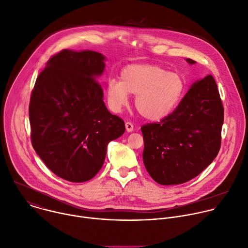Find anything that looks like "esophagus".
<instances>
[{"label":"esophagus","instance_id":"1","mask_svg":"<svg viewBox=\"0 0 248 248\" xmlns=\"http://www.w3.org/2000/svg\"><path fill=\"white\" fill-rule=\"evenodd\" d=\"M125 127H126L127 132H133L134 131V125L131 122H126Z\"/></svg>","mask_w":248,"mask_h":248}]
</instances>
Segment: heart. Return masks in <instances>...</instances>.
<instances>
[{"label":"heart","instance_id":"obj_1","mask_svg":"<svg viewBox=\"0 0 248 248\" xmlns=\"http://www.w3.org/2000/svg\"><path fill=\"white\" fill-rule=\"evenodd\" d=\"M186 92L183 76L168 72L155 64H132L120 74V81L108 82L106 93L113 112H120L128 105L129 94H135V107L144 119L160 121L180 105Z\"/></svg>","mask_w":248,"mask_h":248}]
</instances>
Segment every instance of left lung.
Returning a JSON list of instances; mask_svg holds the SVG:
<instances>
[{"instance_id": "1", "label": "left lung", "mask_w": 248, "mask_h": 248, "mask_svg": "<svg viewBox=\"0 0 248 248\" xmlns=\"http://www.w3.org/2000/svg\"><path fill=\"white\" fill-rule=\"evenodd\" d=\"M189 64L194 61L186 59ZM224 108L212 75L194 82L177 108L157 123L142 125L146 171L158 184L179 185L199 176L221 146Z\"/></svg>"}]
</instances>
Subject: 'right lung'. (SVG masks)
I'll list each match as a JSON object with an SVG mask.
<instances>
[{"instance_id":"right-lung-1","label":"right lung","mask_w":248,"mask_h":248,"mask_svg":"<svg viewBox=\"0 0 248 248\" xmlns=\"http://www.w3.org/2000/svg\"><path fill=\"white\" fill-rule=\"evenodd\" d=\"M106 57L93 51L63 49L48 60L31 93V141L46 166L73 183L93 178L101 170L109 141L125 132L112 115L97 82Z\"/></svg>"}]
</instances>
